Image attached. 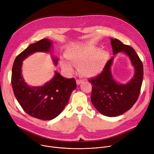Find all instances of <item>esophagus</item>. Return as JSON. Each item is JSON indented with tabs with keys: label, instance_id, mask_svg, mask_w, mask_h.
<instances>
[{
	"label": "esophagus",
	"instance_id": "esophagus-1",
	"mask_svg": "<svg viewBox=\"0 0 154 154\" xmlns=\"http://www.w3.org/2000/svg\"><path fill=\"white\" fill-rule=\"evenodd\" d=\"M82 82H82V80H76V83H77V85H80Z\"/></svg>",
	"mask_w": 154,
	"mask_h": 154
}]
</instances>
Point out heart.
Instances as JSON below:
<instances>
[{
    "mask_svg": "<svg viewBox=\"0 0 154 154\" xmlns=\"http://www.w3.org/2000/svg\"><path fill=\"white\" fill-rule=\"evenodd\" d=\"M64 55L73 65L79 67L80 73L86 77L100 74L104 69L109 57L106 50L94 47L72 48L66 51ZM71 64L64 60L61 61V68L70 73L74 71Z\"/></svg>",
    "mask_w": 154,
    "mask_h": 154,
    "instance_id": "1",
    "label": "heart"
}]
</instances>
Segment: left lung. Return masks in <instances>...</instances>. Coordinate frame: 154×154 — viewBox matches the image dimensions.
Listing matches in <instances>:
<instances>
[{"mask_svg": "<svg viewBox=\"0 0 154 154\" xmlns=\"http://www.w3.org/2000/svg\"><path fill=\"white\" fill-rule=\"evenodd\" d=\"M114 56L106 64L102 72L88 81L92 85L91 100L101 114L113 117L130 109L137 102L143 78V66L135 51L117 39L110 38ZM120 52L129 58L135 72L133 77L125 84L113 78L111 68L115 57Z\"/></svg>", "mask_w": 154, "mask_h": 154, "instance_id": "obj_1", "label": "left lung"}]
</instances>
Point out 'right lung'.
<instances>
[{"instance_id": "add662e5", "label": "right lung", "mask_w": 154, "mask_h": 154, "mask_svg": "<svg viewBox=\"0 0 154 154\" xmlns=\"http://www.w3.org/2000/svg\"><path fill=\"white\" fill-rule=\"evenodd\" d=\"M52 41L42 39L22 52L16 58L12 68L11 85L14 96L20 105L30 116L41 120H51L58 116L67 105L77 85L74 78L66 79L58 72L45 85H28L22 75L23 61L35 52L50 53L55 66L58 58L52 54Z\"/></svg>"}]
</instances>
